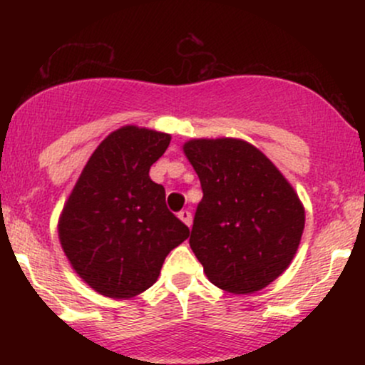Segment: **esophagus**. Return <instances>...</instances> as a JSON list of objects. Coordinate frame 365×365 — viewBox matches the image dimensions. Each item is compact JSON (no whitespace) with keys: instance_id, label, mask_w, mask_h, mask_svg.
Wrapping results in <instances>:
<instances>
[{"instance_id":"esophagus-1","label":"esophagus","mask_w":365,"mask_h":365,"mask_svg":"<svg viewBox=\"0 0 365 365\" xmlns=\"http://www.w3.org/2000/svg\"><path fill=\"white\" fill-rule=\"evenodd\" d=\"M178 217H180V220H182L183 223H185L187 226L192 225V215H190V211H180V212H178Z\"/></svg>"}]
</instances>
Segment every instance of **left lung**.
Returning a JSON list of instances; mask_svg holds the SVG:
<instances>
[{"label":"left lung","mask_w":365,"mask_h":365,"mask_svg":"<svg viewBox=\"0 0 365 365\" xmlns=\"http://www.w3.org/2000/svg\"><path fill=\"white\" fill-rule=\"evenodd\" d=\"M183 153L204 194L190 247L207 279L235 295L262 290L287 271L302 240L305 209L299 194L247 140L190 139Z\"/></svg>","instance_id":"8db88e82"}]
</instances>
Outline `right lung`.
<instances>
[{
  "mask_svg": "<svg viewBox=\"0 0 365 365\" xmlns=\"http://www.w3.org/2000/svg\"><path fill=\"white\" fill-rule=\"evenodd\" d=\"M170 133L125 125L96 148L58 220L72 269L94 292L132 299L156 283L163 262L190 230L168 211L149 170Z\"/></svg>",
  "mask_w": 365,
  "mask_h": 365,
  "instance_id": "right-lung-1",
  "label": "right lung"
}]
</instances>
